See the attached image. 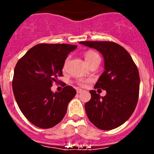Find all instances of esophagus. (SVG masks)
Here are the masks:
<instances>
[{"instance_id": "esophagus-1", "label": "esophagus", "mask_w": 154, "mask_h": 154, "mask_svg": "<svg viewBox=\"0 0 154 154\" xmlns=\"http://www.w3.org/2000/svg\"><path fill=\"white\" fill-rule=\"evenodd\" d=\"M83 91H83V90H82V89H79V88H77V93H82Z\"/></svg>"}]
</instances>
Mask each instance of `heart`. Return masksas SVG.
Here are the masks:
<instances>
[{
	"instance_id": "heart-1",
	"label": "heart",
	"mask_w": 154,
	"mask_h": 154,
	"mask_svg": "<svg viewBox=\"0 0 154 154\" xmlns=\"http://www.w3.org/2000/svg\"><path fill=\"white\" fill-rule=\"evenodd\" d=\"M85 60H86V62L88 63V64H89V63H91L92 61L93 60L96 59H100V56L99 55L97 54L96 52L93 51H88L86 52L85 55ZM69 59H66V61H65L64 64H63V69L66 68L67 62H68ZM89 82L88 79H78L77 81V84L79 86H82V87H85L87 85V83Z\"/></svg>"
}]
</instances>
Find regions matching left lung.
I'll use <instances>...</instances> for the list:
<instances>
[{"label": "left lung", "mask_w": 154, "mask_h": 154, "mask_svg": "<svg viewBox=\"0 0 154 154\" xmlns=\"http://www.w3.org/2000/svg\"><path fill=\"white\" fill-rule=\"evenodd\" d=\"M98 50L104 58L105 70L95 88L106 91L101 97L90 91L91 98L85 106L86 114L96 128L110 130L122 125L135 111L139 98L138 69L130 54L119 44L111 41H81Z\"/></svg>", "instance_id": "1"}]
</instances>
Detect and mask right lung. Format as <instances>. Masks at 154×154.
I'll return each instance as SVG.
<instances>
[{
  "mask_svg": "<svg viewBox=\"0 0 154 154\" xmlns=\"http://www.w3.org/2000/svg\"><path fill=\"white\" fill-rule=\"evenodd\" d=\"M77 45L40 43L31 48L16 64L12 88L24 116L40 128L59 124L66 113L76 90L66 85L61 92L51 88L62 77L65 60Z\"/></svg>",
  "mask_w": 154,
  "mask_h": 154,
  "instance_id": "1",
  "label": "right lung"
}]
</instances>
